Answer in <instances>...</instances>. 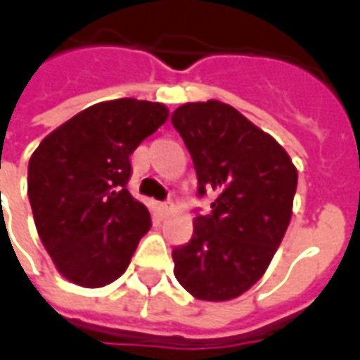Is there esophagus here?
Listing matches in <instances>:
<instances>
[{"label":"esophagus","instance_id":"1","mask_svg":"<svg viewBox=\"0 0 360 360\" xmlns=\"http://www.w3.org/2000/svg\"><path fill=\"white\" fill-rule=\"evenodd\" d=\"M172 200H165V202H160V210H162V214H167V212L172 210Z\"/></svg>","mask_w":360,"mask_h":360}]
</instances>
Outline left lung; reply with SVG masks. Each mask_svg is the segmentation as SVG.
I'll return each instance as SVG.
<instances>
[{
  "label": "left lung",
  "instance_id": "obj_1",
  "mask_svg": "<svg viewBox=\"0 0 360 360\" xmlns=\"http://www.w3.org/2000/svg\"><path fill=\"white\" fill-rule=\"evenodd\" d=\"M191 152L198 196L193 239L173 249V274L200 301H229L264 276L291 219L297 169L278 142L218 100L183 103L172 115Z\"/></svg>",
  "mask_w": 360,
  "mask_h": 360
}]
</instances>
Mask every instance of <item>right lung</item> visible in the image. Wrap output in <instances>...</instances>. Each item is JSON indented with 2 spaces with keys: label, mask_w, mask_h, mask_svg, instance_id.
Returning <instances> with one entry per match:
<instances>
[{
  "label": "right lung",
  "mask_w": 360,
  "mask_h": 360,
  "mask_svg": "<svg viewBox=\"0 0 360 360\" xmlns=\"http://www.w3.org/2000/svg\"><path fill=\"white\" fill-rule=\"evenodd\" d=\"M164 103H94L50 133L28 162V200L58 271L82 287L117 279L152 226L127 191L131 154L167 119Z\"/></svg>",
  "instance_id": "right-lung-1"
}]
</instances>
